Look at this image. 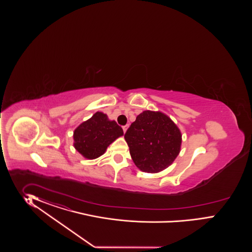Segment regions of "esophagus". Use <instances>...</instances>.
I'll return each mask as SVG.
<instances>
[{
	"instance_id": "34e87169",
	"label": "esophagus",
	"mask_w": 252,
	"mask_h": 252,
	"mask_svg": "<svg viewBox=\"0 0 252 252\" xmlns=\"http://www.w3.org/2000/svg\"><path fill=\"white\" fill-rule=\"evenodd\" d=\"M127 128H128V125H126V126H123V130H124V132H125V133L126 132Z\"/></svg>"
}]
</instances>
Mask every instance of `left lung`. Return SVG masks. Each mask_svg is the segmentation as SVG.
<instances>
[{"label": "left lung", "mask_w": 252, "mask_h": 252, "mask_svg": "<svg viewBox=\"0 0 252 252\" xmlns=\"http://www.w3.org/2000/svg\"><path fill=\"white\" fill-rule=\"evenodd\" d=\"M131 158L139 170L158 173L173 163L180 153L182 136L167 115L144 111L125 134Z\"/></svg>", "instance_id": "8db88e82"}]
</instances>
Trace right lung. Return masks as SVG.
<instances>
[{"label": "right lung", "mask_w": 252, "mask_h": 252, "mask_svg": "<svg viewBox=\"0 0 252 252\" xmlns=\"http://www.w3.org/2000/svg\"><path fill=\"white\" fill-rule=\"evenodd\" d=\"M123 135L122 127L117 123L97 112L74 131V147L83 157L92 160L102 155L107 147Z\"/></svg>", "instance_id": "1"}]
</instances>
